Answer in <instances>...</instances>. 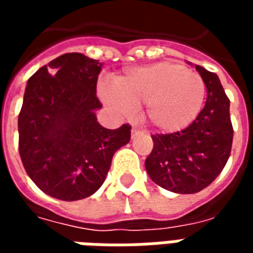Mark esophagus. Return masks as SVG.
<instances>
[{"instance_id": "34e87169", "label": "esophagus", "mask_w": 253, "mask_h": 253, "mask_svg": "<svg viewBox=\"0 0 253 253\" xmlns=\"http://www.w3.org/2000/svg\"><path fill=\"white\" fill-rule=\"evenodd\" d=\"M139 134H141V130H138V128H135V127L131 128V138H135L137 135H139Z\"/></svg>"}]
</instances>
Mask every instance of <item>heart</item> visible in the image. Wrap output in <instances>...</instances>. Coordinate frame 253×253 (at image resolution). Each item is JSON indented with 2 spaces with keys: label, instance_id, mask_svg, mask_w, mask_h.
<instances>
[{
  "label": "heart",
  "instance_id": "heart-1",
  "mask_svg": "<svg viewBox=\"0 0 253 253\" xmlns=\"http://www.w3.org/2000/svg\"><path fill=\"white\" fill-rule=\"evenodd\" d=\"M115 85L103 84L99 89L100 99L111 111L128 115L145 104V119L164 132L190 126L206 97V85L198 73L170 62L130 69L116 78Z\"/></svg>",
  "mask_w": 253,
  "mask_h": 253
}]
</instances>
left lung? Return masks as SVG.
<instances>
[{
    "instance_id": "obj_1",
    "label": "left lung",
    "mask_w": 253,
    "mask_h": 253,
    "mask_svg": "<svg viewBox=\"0 0 253 253\" xmlns=\"http://www.w3.org/2000/svg\"><path fill=\"white\" fill-rule=\"evenodd\" d=\"M207 89L206 104L190 126L152 135L153 150L145 161L150 179L176 194H195L215 180L233 141L228 96L215 73L195 65Z\"/></svg>"
}]
</instances>
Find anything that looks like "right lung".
<instances>
[{"label":"right lung","mask_w":253,"mask_h":253,"mask_svg":"<svg viewBox=\"0 0 253 253\" xmlns=\"http://www.w3.org/2000/svg\"><path fill=\"white\" fill-rule=\"evenodd\" d=\"M103 63L80 52L52 59L31 76L19 115V152L31 180L61 201L99 190L131 127L100 125L96 84Z\"/></svg>","instance_id":"right-lung-1"}]
</instances>
